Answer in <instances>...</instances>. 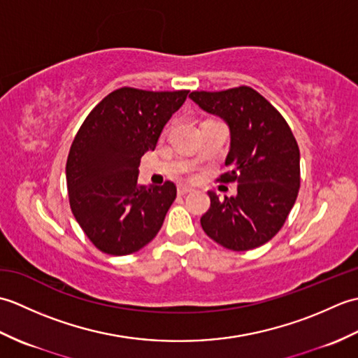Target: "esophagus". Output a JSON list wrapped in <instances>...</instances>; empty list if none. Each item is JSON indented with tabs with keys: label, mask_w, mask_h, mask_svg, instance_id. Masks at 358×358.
<instances>
[{
	"label": "esophagus",
	"mask_w": 358,
	"mask_h": 358,
	"mask_svg": "<svg viewBox=\"0 0 358 358\" xmlns=\"http://www.w3.org/2000/svg\"><path fill=\"white\" fill-rule=\"evenodd\" d=\"M191 191H192V187L187 186V185H178V187H177L178 195H186L187 192H191Z\"/></svg>",
	"instance_id": "obj_1"
}]
</instances>
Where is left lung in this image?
Listing matches in <instances>:
<instances>
[{
    "mask_svg": "<svg viewBox=\"0 0 358 358\" xmlns=\"http://www.w3.org/2000/svg\"><path fill=\"white\" fill-rule=\"evenodd\" d=\"M189 98L222 118L231 146L223 183H237V195L220 200L209 191L210 208L201 227L218 245L249 250L268 243L291 212L300 189V150L291 127L273 106L248 86L222 92H192Z\"/></svg>",
    "mask_w": 358,
    "mask_h": 358,
    "instance_id": "8db88e82",
    "label": "left lung"
}]
</instances>
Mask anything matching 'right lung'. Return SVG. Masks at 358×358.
<instances>
[{"label":"right lung","mask_w":358,"mask_h":358,"mask_svg":"<svg viewBox=\"0 0 358 358\" xmlns=\"http://www.w3.org/2000/svg\"><path fill=\"white\" fill-rule=\"evenodd\" d=\"M187 94L117 89L95 106L75 135L66 164L71 209L101 252L134 254L162 229L177 187L172 181L140 186V159L155 149Z\"/></svg>","instance_id":"1"}]
</instances>
